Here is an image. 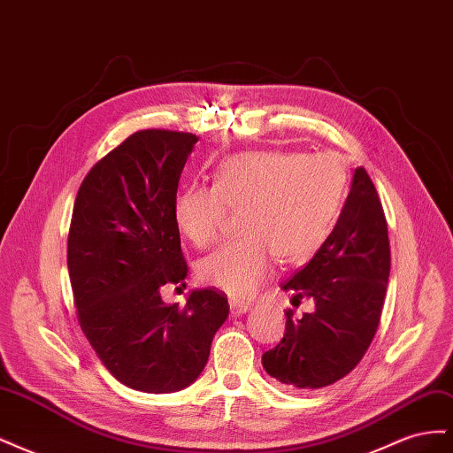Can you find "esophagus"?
Returning <instances> with one entry per match:
<instances>
[{
    "label": "esophagus",
    "mask_w": 453,
    "mask_h": 453,
    "mask_svg": "<svg viewBox=\"0 0 453 453\" xmlns=\"http://www.w3.org/2000/svg\"><path fill=\"white\" fill-rule=\"evenodd\" d=\"M251 310L250 303H243V300H230V313L238 318V315L248 313Z\"/></svg>",
    "instance_id": "esophagus-1"
}]
</instances>
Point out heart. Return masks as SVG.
I'll return each mask as SVG.
<instances>
[{
    "mask_svg": "<svg viewBox=\"0 0 453 453\" xmlns=\"http://www.w3.org/2000/svg\"><path fill=\"white\" fill-rule=\"evenodd\" d=\"M346 195V170L333 155L253 150L228 157L215 185L190 183L173 203L175 223L196 248L211 245L230 210H242L243 238L198 266L203 283L234 298L251 296L283 265L308 260L333 228Z\"/></svg>",
    "mask_w": 453,
    "mask_h": 453,
    "instance_id": "heart-1",
    "label": "heart"
}]
</instances>
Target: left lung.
I'll use <instances>...</instances> for the list:
<instances>
[{
  "mask_svg": "<svg viewBox=\"0 0 453 453\" xmlns=\"http://www.w3.org/2000/svg\"><path fill=\"white\" fill-rule=\"evenodd\" d=\"M391 251L376 187L355 168L338 221L310 263L283 283L293 300L313 298L303 319L287 311L280 344L263 355L266 372L289 389L326 388L357 366L380 325Z\"/></svg>",
  "mask_w": 453,
  "mask_h": 453,
  "instance_id": "obj_1",
  "label": "left lung"
}]
</instances>
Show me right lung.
<instances>
[{"mask_svg": "<svg viewBox=\"0 0 453 453\" xmlns=\"http://www.w3.org/2000/svg\"><path fill=\"white\" fill-rule=\"evenodd\" d=\"M195 134L142 130L102 158L81 185L67 238V270L81 328L120 383L173 393L196 381L228 318L217 289L166 304L160 289L183 283L173 203Z\"/></svg>", "mask_w": 453, "mask_h": 453, "instance_id": "right-lung-1", "label": "right lung"}]
</instances>
